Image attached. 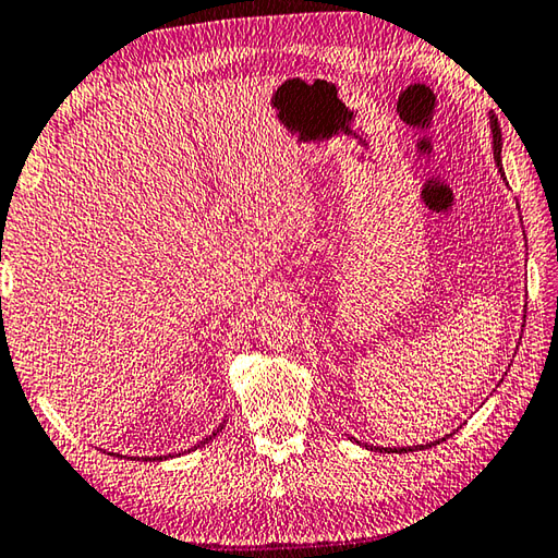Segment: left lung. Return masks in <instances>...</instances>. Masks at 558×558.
I'll return each mask as SVG.
<instances>
[{
	"label": "left lung",
	"instance_id": "obj_1",
	"mask_svg": "<svg viewBox=\"0 0 558 558\" xmlns=\"http://www.w3.org/2000/svg\"><path fill=\"white\" fill-rule=\"evenodd\" d=\"M490 133H493V157H496V165H498L500 177H502V180H506V170H502V135H500L498 119L493 113H490ZM433 445H439V439H435V442H429V445H417V447H393V449L391 447H369V449L386 451V454H408V451L427 449V447H433Z\"/></svg>",
	"mask_w": 558,
	"mask_h": 558
}]
</instances>
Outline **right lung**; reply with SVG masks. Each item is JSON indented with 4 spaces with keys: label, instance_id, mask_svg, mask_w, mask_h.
<instances>
[{
    "label": "right lung",
    "instance_id": "obj_1",
    "mask_svg": "<svg viewBox=\"0 0 558 558\" xmlns=\"http://www.w3.org/2000/svg\"><path fill=\"white\" fill-rule=\"evenodd\" d=\"M223 427H226V423H223V425H220L218 429H223ZM218 429H216V433H214V435H208V437L204 439V442H198V445H202V447H204V445H208V442H211V439H214V437L218 435ZM198 445H196V447H198ZM196 447H194V449H196ZM111 454H113V451H111ZM162 459H167V457H145V461H162Z\"/></svg>",
    "mask_w": 558,
    "mask_h": 558
}]
</instances>
